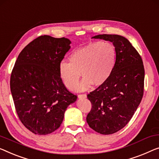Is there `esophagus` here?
I'll list each match as a JSON object with an SVG mask.
<instances>
[{
	"instance_id": "34e87169",
	"label": "esophagus",
	"mask_w": 159,
	"mask_h": 159,
	"mask_svg": "<svg viewBox=\"0 0 159 159\" xmlns=\"http://www.w3.org/2000/svg\"><path fill=\"white\" fill-rule=\"evenodd\" d=\"M79 98H86V94H79L78 96Z\"/></svg>"
}]
</instances>
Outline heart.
I'll return each mask as SVG.
<instances>
[{
  "label": "heart",
  "instance_id": "heart-1",
  "mask_svg": "<svg viewBox=\"0 0 159 159\" xmlns=\"http://www.w3.org/2000/svg\"><path fill=\"white\" fill-rule=\"evenodd\" d=\"M68 60L59 64L61 80L68 89L73 90L81 73L84 79L76 90L85 91L93 84L101 86L110 79L116 64L117 52L110 42H94L75 50Z\"/></svg>",
  "mask_w": 159,
  "mask_h": 159
}]
</instances>
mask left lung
Returning a JSON list of instances; mask_svg holds the SVG:
<instances>
[{
    "instance_id": "obj_1",
    "label": "left lung",
    "mask_w": 159,
    "mask_h": 159,
    "mask_svg": "<svg viewBox=\"0 0 159 159\" xmlns=\"http://www.w3.org/2000/svg\"><path fill=\"white\" fill-rule=\"evenodd\" d=\"M92 39L112 42L117 60L110 79L88 94L92 108L86 121L99 134H112L123 129L138 108L143 95L145 71L141 56L125 37L103 34Z\"/></svg>"
}]
</instances>
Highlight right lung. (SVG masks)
<instances>
[{"label": "right lung", "instance_id": "right-lung-1", "mask_svg": "<svg viewBox=\"0 0 159 159\" xmlns=\"http://www.w3.org/2000/svg\"><path fill=\"white\" fill-rule=\"evenodd\" d=\"M71 41L41 35L18 56L11 75V91L19 119L35 134L46 135L60 127L68 106L77 96L66 89L58 68Z\"/></svg>", "mask_w": 159, "mask_h": 159}]
</instances>
